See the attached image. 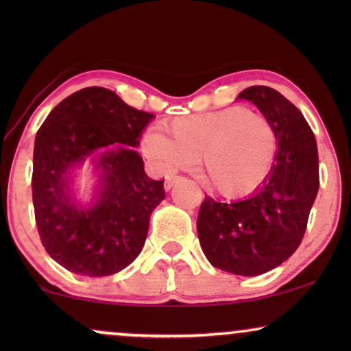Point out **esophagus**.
Returning a JSON list of instances; mask_svg holds the SVG:
<instances>
[{
	"instance_id": "obj_1",
	"label": "esophagus",
	"mask_w": 351,
	"mask_h": 351,
	"mask_svg": "<svg viewBox=\"0 0 351 351\" xmlns=\"http://www.w3.org/2000/svg\"><path fill=\"white\" fill-rule=\"evenodd\" d=\"M179 180H182V177H180V176H171V177H166L165 189H166V190H171V189H172V185H174L176 182H179Z\"/></svg>"
}]
</instances>
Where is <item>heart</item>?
Here are the masks:
<instances>
[{
  "label": "heart",
  "instance_id": "obj_1",
  "mask_svg": "<svg viewBox=\"0 0 351 351\" xmlns=\"http://www.w3.org/2000/svg\"><path fill=\"white\" fill-rule=\"evenodd\" d=\"M171 137L153 129L142 148L158 169L172 172L201 157L210 189L225 198H244L265 184L275 166L278 132L270 119L241 105L172 119Z\"/></svg>",
  "mask_w": 351,
  "mask_h": 351
}]
</instances>
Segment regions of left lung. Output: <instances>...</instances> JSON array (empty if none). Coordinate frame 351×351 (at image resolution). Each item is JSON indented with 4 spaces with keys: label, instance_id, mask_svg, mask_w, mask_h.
<instances>
[{
    "label": "left lung",
    "instance_id": "left-lung-1",
    "mask_svg": "<svg viewBox=\"0 0 351 351\" xmlns=\"http://www.w3.org/2000/svg\"><path fill=\"white\" fill-rule=\"evenodd\" d=\"M238 99L251 100L278 132V156L271 174L249 198L201 203L198 238L215 268L257 276L287 261L304 238L319 189L318 147L300 110L268 86H251Z\"/></svg>",
    "mask_w": 351,
    "mask_h": 351
}]
</instances>
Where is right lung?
<instances>
[{
    "mask_svg": "<svg viewBox=\"0 0 351 351\" xmlns=\"http://www.w3.org/2000/svg\"><path fill=\"white\" fill-rule=\"evenodd\" d=\"M153 114L129 107L113 90L84 88L62 100L38 129L32 195L38 233L54 261L83 276L126 268L148 233L165 180H153L134 148ZM90 154L101 169L90 208L71 201L69 171Z\"/></svg>",
    "mask_w": 351,
    "mask_h": 351,
    "instance_id": "1",
    "label": "right lung"
}]
</instances>
